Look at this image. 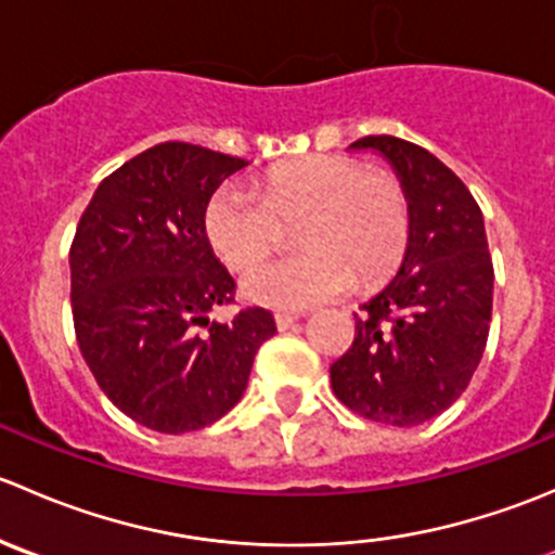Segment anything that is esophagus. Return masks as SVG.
<instances>
[{
    "mask_svg": "<svg viewBox=\"0 0 555 555\" xmlns=\"http://www.w3.org/2000/svg\"><path fill=\"white\" fill-rule=\"evenodd\" d=\"M298 313H276V327L279 330H289L295 322H298Z\"/></svg>",
    "mask_w": 555,
    "mask_h": 555,
    "instance_id": "esophagus-1",
    "label": "esophagus"
}]
</instances>
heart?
<instances>
[{
	"instance_id": "heart-1",
	"label": "heart",
	"mask_w": 555,
	"mask_h": 555,
	"mask_svg": "<svg viewBox=\"0 0 555 555\" xmlns=\"http://www.w3.org/2000/svg\"><path fill=\"white\" fill-rule=\"evenodd\" d=\"M293 225L300 255L260 262L244 276L255 304L300 311L340 298L351 284L389 279L411 238V198L397 173L317 155L273 169L260 195L225 184L204 211L206 238L233 271L260 260Z\"/></svg>"
}]
</instances>
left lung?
Wrapping results in <instances>:
<instances>
[{"mask_svg": "<svg viewBox=\"0 0 555 555\" xmlns=\"http://www.w3.org/2000/svg\"><path fill=\"white\" fill-rule=\"evenodd\" d=\"M411 198V238L397 276L354 313L349 351L330 365L333 391L371 422L416 427L459 400L489 340L494 266L480 206L429 150L362 137Z\"/></svg>", "mask_w": 555, "mask_h": 555, "instance_id": "8db88e82", "label": "left lung"}]
</instances>
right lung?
<instances>
[{
	"label": "right lung",
	"instance_id": "add662e5",
	"mask_svg": "<svg viewBox=\"0 0 555 555\" xmlns=\"http://www.w3.org/2000/svg\"><path fill=\"white\" fill-rule=\"evenodd\" d=\"M244 166L198 144H155L104 177L77 222L69 268L82 360L104 395L155 433L225 416L276 333L260 306L209 322L236 300V282L211 251L204 211Z\"/></svg>",
	"mask_w": 555,
	"mask_h": 555
}]
</instances>
